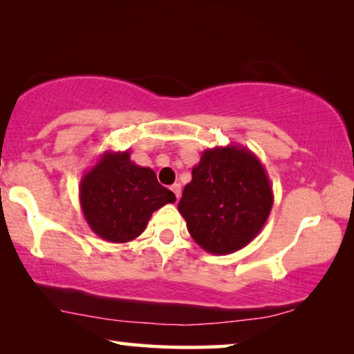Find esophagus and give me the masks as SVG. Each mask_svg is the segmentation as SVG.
Instances as JSON below:
<instances>
[{"label": "esophagus", "mask_w": 354, "mask_h": 354, "mask_svg": "<svg viewBox=\"0 0 354 354\" xmlns=\"http://www.w3.org/2000/svg\"><path fill=\"white\" fill-rule=\"evenodd\" d=\"M171 190L174 192V195H176V198L178 200V198H180V183H174V185L171 187Z\"/></svg>", "instance_id": "obj_1"}]
</instances>
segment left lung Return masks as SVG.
I'll return each mask as SVG.
<instances>
[{
    "label": "left lung",
    "instance_id": "1",
    "mask_svg": "<svg viewBox=\"0 0 354 354\" xmlns=\"http://www.w3.org/2000/svg\"><path fill=\"white\" fill-rule=\"evenodd\" d=\"M272 205V187L263 164L248 148L230 143L203 151L178 211L203 250L230 254L256 239Z\"/></svg>",
    "mask_w": 354,
    "mask_h": 354
}]
</instances>
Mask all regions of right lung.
Here are the masks:
<instances>
[{"label": "right lung", "mask_w": 354, "mask_h": 354, "mask_svg": "<svg viewBox=\"0 0 354 354\" xmlns=\"http://www.w3.org/2000/svg\"><path fill=\"white\" fill-rule=\"evenodd\" d=\"M86 224L100 239L127 243L147 229L154 211L176 201L153 169L130 161V151H104L79 185Z\"/></svg>", "instance_id": "add662e5"}]
</instances>
